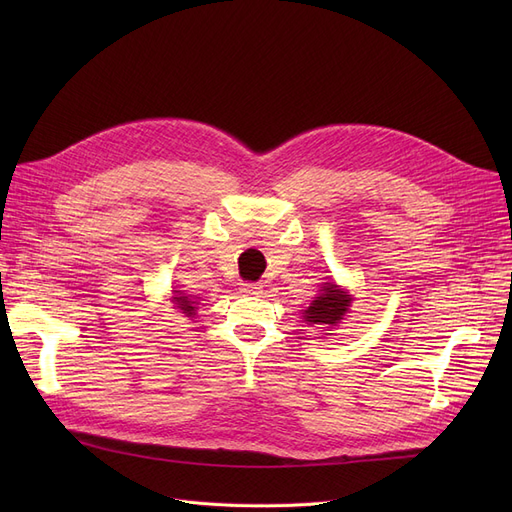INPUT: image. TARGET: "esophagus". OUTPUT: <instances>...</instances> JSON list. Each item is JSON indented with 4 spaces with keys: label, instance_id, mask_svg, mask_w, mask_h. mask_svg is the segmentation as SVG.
<instances>
[{
    "label": "esophagus",
    "instance_id": "obj_1",
    "mask_svg": "<svg viewBox=\"0 0 512 512\" xmlns=\"http://www.w3.org/2000/svg\"><path fill=\"white\" fill-rule=\"evenodd\" d=\"M240 292L245 294V297H261V294H263V286H261V284H251V282H247V284L240 286Z\"/></svg>",
    "mask_w": 512,
    "mask_h": 512
}]
</instances>
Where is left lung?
Wrapping results in <instances>:
<instances>
[{"label": "left lung", "mask_w": 512, "mask_h": 512, "mask_svg": "<svg viewBox=\"0 0 512 512\" xmlns=\"http://www.w3.org/2000/svg\"><path fill=\"white\" fill-rule=\"evenodd\" d=\"M353 297L344 292L336 282L321 284V290L317 297L311 301V305L305 309L303 319L307 324H319V326H336L340 319L348 313Z\"/></svg>", "instance_id": "obj_1"}]
</instances>
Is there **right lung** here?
I'll return each instance as SVG.
<instances>
[{"instance_id":"right-lung-1","label":"right lung","mask_w":512,"mask_h":512,"mask_svg":"<svg viewBox=\"0 0 512 512\" xmlns=\"http://www.w3.org/2000/svg\"><path fill=\"white\" fill-rule=\"evenodd\" d=\"M174 305L180 309V313H184L186 317H193L195 311H197V301L193 297H184V294L180 290H174Z\"/></svg>"}]
</instances>
